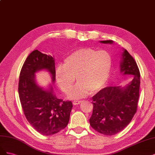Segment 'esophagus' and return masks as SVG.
<instances>
[{"label":"esophagus","instance_id":"34e87169","mask_svg":"<svg viewBox=\"0 0 155 155\" xmlns=\"http://www.w3.org/2000/svg\"><path fill=\"white\" fill-rule=\"evenodd\" d=\"M81 102H82V101H74L73 102V105H78Z\"/></svg>","mask_w":155,"mask_h":155}]
</instances>
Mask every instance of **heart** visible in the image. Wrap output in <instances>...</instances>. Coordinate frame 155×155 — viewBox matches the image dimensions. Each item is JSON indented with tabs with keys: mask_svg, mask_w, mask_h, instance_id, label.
Returning a JSON list of instances; mask_svg holds the SVG:
<instances>
[{
	"mask_svg": "<svg viewBox=\"0 0 155 155\" xmlns=\"http://www.w3.org/2000/svg\"><path fill=\"white\" fill-rule=\"evenodd\" d=\"M113 58L106 51L83 48L72 53L64 60L63 66L57 68L56 81L64 93L71 90L75 81L77 84L68 97L78 99L102 89L110 75Z\"/></svg>",
	"mask_w": 155,
	"mask_h": 155,
	"instance_id": "b5f03b06",
	"label": "heart"
}]
</instances>
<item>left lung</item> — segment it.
I'll return each instance as SVG.
<instances>
[{
  "label": "left lung",
  "instance_id": "1",
  "mask_svg": "<svg viewBox=\"0 0 155 155\" xmlns=\"http://www.w3.org/2000/svg\"><path fill=\"white\" fill-rule=\"evenodd\" d=\"M100 42L111 44L113 41ZM120 64V73L133 76L132 81L124 87H105L92 97L93 109L89 123L94 130L105 135L122 131L130 123L137 109L140 84L138 66L125 49Z\"/></svg>",
  "mask_w": 155,
  "mask_h": 155
}]
</instances>
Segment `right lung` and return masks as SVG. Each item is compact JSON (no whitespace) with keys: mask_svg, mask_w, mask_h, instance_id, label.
Instances as JSON below:
<instances>
[{"mask_svg":"<svg viewBox=\"0 0 155 155\" xmlns=\"http://www.w3.org/2000/svg\"><path fill=\"white\" fill-rule=\"evenodd\" d=\"M48 71L52 83L55 81L54 59L51 55L35 50L25 61L19 77L18 94L24 115L35 130L43 135L57 133L67 126L73 107L71 101L56 97L51 85L40 87L35 73Z\"/></svg>","mask_w":155,"mask_h":155,"instance_id":"add662e5","label":"right lung"}]
</instances>
